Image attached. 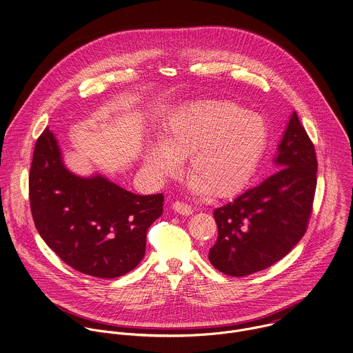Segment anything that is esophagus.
Returning <instances> with one entry per match:
<instances>
[{"mask_svg":"<svg viewBox=\"0 0 353 353\" xmlns=\"http://www.w3.org/2000/svg\"><path fill=\"white\" fill-rule=\"evenodd\" d=\"M172 209H174L176 213L182 214V216H189V214H192V213H193V208H192L190 205H188L186 202H174Z\"/></svg>","mask_w":353,"mask_h":353,"instance_id":"esophagus-1","label":"esophagus"}]
</instances>
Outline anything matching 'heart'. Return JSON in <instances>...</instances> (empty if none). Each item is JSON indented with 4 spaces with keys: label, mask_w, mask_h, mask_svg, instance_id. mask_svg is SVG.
I'll use <instances>...</instances> for the list:
<instances>
[{
    "label": "heart",
    "mask_w": 353,
    "mask_h": 353,
    "mask_svg": "<svg viewBox=\"0 0 353 353\" xmlns=\"http://www.w3.org/2000/svg\"><path fill=\"white\" fill-rule=\"evenodd\" d=\"M262 115L230 101L188 104L159 132V143L144 150V163L160 175L179 171L188 157L190 188L214 199L239 193L256 172L268 145Z\"/></svg>",
    "instance_id": "1"
}]
</instances>
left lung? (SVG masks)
<instances>
[{"label":"left lung","instance_id":"left-lung-1","mask_svg":"<svg viewBox=\"0 0 353 353\" xmlns=\"http://www.w3.org/2000/svg\"><path fill=\"white\" fill-rule=\"evenodd\" d=\"M274 164L277 172L213 212L219 236L208 258L224 274L243 277L272 266L296 246L307 230L318 163L296 111Z\"/></svg>","mask_w":353,"mask_h":353}]
</instances>
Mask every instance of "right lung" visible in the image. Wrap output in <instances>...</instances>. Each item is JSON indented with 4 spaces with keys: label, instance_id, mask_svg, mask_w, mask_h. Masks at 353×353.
Instances as JSON below:
<instances>
[{
    "label": "right lung",
    "instance_id": "right-lung-1",
    "mask_svg": "<svg viewBox=\"0 0 353 353\" xmlns=\"http://www.w3.org/2000/svg\"><path fill=\"white\" fill-rule=\"evenodd\" d=\"M163 201L161 193L139 196L103 175L70 172L49 128L35 144L30 170L35 227L52 252L84 274L115 279L134 269Z\"/></svg>",
    "mask_w": 353,
    "mask_h": 353
}]
</instances>
